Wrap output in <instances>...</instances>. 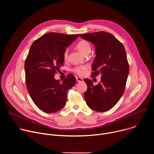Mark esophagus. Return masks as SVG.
Masks as SVG:
<instances>
[{
  "label": "esophagus",
  "mask_w": 154,
  "mask_h": 154,
  "mask_svg": "<svg viewBox=\"0 0 154 154\" xmlns=\"http://www.w3.org/2000/svg\"><path fill=\"white\" fill-rule=\"evenodd\" d=\"M76 80H77V82H81L83 81V79H82V78H80V77H77V78H76Z\"/></svg>",
  "instance_id": "obj_1"
}]
</instances>
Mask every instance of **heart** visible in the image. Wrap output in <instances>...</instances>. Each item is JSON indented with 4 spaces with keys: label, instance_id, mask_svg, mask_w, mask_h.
Instances as JSON below:
<instances>
[{
    "label": "heart",
    "instance_id": "b5f03b06",
    "mask_svg": "<svg viewBox=\"0 0 154 154\" xmlns=\"http://www.w3.org/2000/svg\"><path fill=\"white\" fill-rule=\"evenodd\" d=\"M76 48L83 55L89 54L91 51V47L90 42L88 41H87L86 40H84V39L80 40L77 43ZM68 52L69 51H68V49H65V51H64L63 59L64 60H66L68 59ZM87 68L88 67L86 65L79 66H76L74 68L72 69V71L79 75H83L85 74V71L87 69Z\"/></svg>",
    "mask_w": 154,
    "mask_h": 154
}]
</instances>
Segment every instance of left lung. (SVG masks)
<instances>
[{"label":"left lung","mask_w":154,"mask_h":154,"mask_svg":"<svg viewBox=\"0 0 154 154\" xmlns=\"http://www.w3.org/2000/svg\"><path fill=\"white\" fill-rule=\"evenodd\" d=\"M95 46L96 56L92 65V76L101 74L96 85L88 79L84 80L88 88L84 93L90 108L98 112L112 108L122 97L129 73L126 52L122 44L112 34L98 32L80 35Z\"/></svg>","instance_id":"1"}]
</instances>
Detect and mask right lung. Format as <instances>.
<instances>
[{"label":"right lung","mask_w":154,"mask_h":154,"mask_svg":"<svg viewBox=\"0 0 154 154\" xmlns=\"http://www.w3.org/2000/svg\"><path fill=\"white\" fill-rule=\"evenodd\" d=\"M79 36L51 32L42 35L32 45L24 69L28 92L41 110L55 113L66 105L67 93L75 83L71 74L62 82L54 75L63 66V52Z\"/></svg>","instance_id":"1"}]
</instances>
